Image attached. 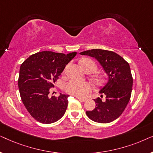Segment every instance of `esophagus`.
<instances>
[{
    "mask_svg": "<svg viewBox=\"0 0 153 153\" xmlns=\"http://www.w3.org/2000/svg\"><path fill=\"white\" fill-rule=\"evenodd\" d=\"M78 99L81 102H84L86 101V99H83V98H80V97H78Z\"/></svg>",
    "mask_w": 153,
    "mask_h": 153,
    "instance_id": "1",
    "label": "esophagus"
}]
</instances>
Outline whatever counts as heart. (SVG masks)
Returning a JSON list of instances; mask_svg holds the SVG:
<instances>
[{
  "instance_id": "heart-1",
  "label": "heart",
  "mask_w": 153,
  "mask_h": 153,
  "mask_svg": "<svg viewBox=\"0 0 153 153\" xmlns=\"http://www.w3.org/2000/svg\"><path fill=\"white\" fill-rule=\"evenodd\" d=\"M81 65L85 72H89L90 73H94L97 70V65L93 60L90 59H83L81 61ZM94 83L96 84H100L102 82L103 79L102 77L99 75H94L92 77ZM65 90L67 93L71 95L77 96V97H84L86 94L92 91V86L91 83L85 81H80L72 79L68 81L65 84Z\"/></svg>"
}]
</instances>
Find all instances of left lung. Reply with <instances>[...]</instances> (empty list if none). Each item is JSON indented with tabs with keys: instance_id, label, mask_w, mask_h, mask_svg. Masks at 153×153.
I'll return each mask as SVG.
<instances>
[{
	"instance_id": "obj_1",
	"label": "left lung",
	"mask_w": 153,
	"mask_h": 153,
	"mask_svg": "<svg viewBox=\"0 0 153 153\" xmlns=\"http://www.w3.org/2000/svg\"><path fill=\"white\" fill-rule=\"evenodd\" d=\"M81 55L95 58L108 76L107 82L100 90L101 97L94 100L96 106L86 111L90 119L100 123H108L118 118L130 100L133 79L129 65L124 58L114 51L91 49L81 52Z\"/></svg>"
}]
</instances>
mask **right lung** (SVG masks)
I'll return each mask as SVG.
<instances>
[{
  "instance_id": "1",
  "label": "right lung",
  "mask_w": 153,
  "mask_h": 153,
  "mask_svg": "<svg viewBox=\"0 0 153 153\" xmlns=\"http://www.w3.org/2000/svg\"><path fill=\"white\" fill-rule=\"evenodd\" d=\"M76 52L64 54L42 51L33 54L21 65L18 80L21 98L35 120L44 124L55 123L63 116L68 95L60 93L50 98V88Z\"/></svg>"
}]
</instances>
